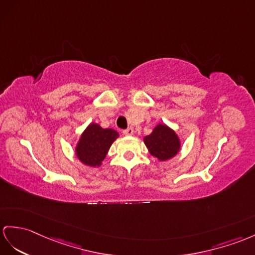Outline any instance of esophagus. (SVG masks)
Masks as SVG:
<instances>
[{"instance_id": "esophagus-1", "label": "esophagus", "mask_w": 255, "mask_h": 255, "mask_svg": "<svg viewBox=\"0 0 255 255\" xmlns=\"http://www.w3.org/2000/svg\"><path fill=\"white\" fill-rule=\"evenodd\" d=\"M123 134L127 135V136H131L134 134V128H128L127 129H124Z\"/></svg>"}]
</instances>
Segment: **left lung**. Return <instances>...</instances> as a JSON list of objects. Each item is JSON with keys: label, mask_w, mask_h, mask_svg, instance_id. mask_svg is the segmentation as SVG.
<instances>
[{"label": "left lung", "mask_w": 255, "mask_h": 255, "mask_svg": "<svg viewBox=\"0 0 255 255\" xmlns=\"http://www.w3.org/2000/svg\"><path fill=\"white\" fill-rule=\"evenodd\" d=\"M144 142L151 156L159 161L174 158L182 148V141L174 129L164 123H159L152 132L145 136Z\"/></svg>", "instance_id": "obj_1"}]
</instances>
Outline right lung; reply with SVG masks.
Returning a JSON list of instances; mask_svg holds the SVG:
<instances>
[{
	"label": "right lung",
	"instance_id": "add662e5",
	"mask_svg": "<svg viewBox=\"0 0 255 255\" xmlns=\"http://www.w3.org/2000/svg\"><path fill=\"white\" fill-rule=\"evenodd\" d=\"M118 137L119 133L116 129L103 128L98 123L92 122L81 134L74 152L80 162L91 167H99Z\"/></svg>",
	"mask_w": 255,
	"mask_h": 255
}]
</instances>
